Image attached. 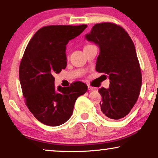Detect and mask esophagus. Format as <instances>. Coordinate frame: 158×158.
<instances>
[{
	"instance_id": "obj_1",
	"label": "esophagus",
	"mask_w": 158,
	"mask_h": 158,
	"mask_svg": "<svg viewBox=\"0 0 158 158\" xmlns=\"http://www.w3.org/2000/svg\"><path fill=\"white\" fill-rule=\"evenodd\" d=\"M88 89H89V91H94V87L91 86V85H88Z\"/></svg>"
}]
</instances>
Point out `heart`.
Here are the masks:
<instances>
[{"label":"heart","instance_id":"obj_1","mask_svg":"<svg viewBox=\"0 0 158 158\" xmlns=\"http://www.w3.org/2000/svg\"><path fill=\"white\" fill-rule=\"evenodd\" d=\"M88 45H90V44H88ZM88 45H85V46H88Z\"/></svg>","mask_w":158,"mask_h":158}]
</instances>
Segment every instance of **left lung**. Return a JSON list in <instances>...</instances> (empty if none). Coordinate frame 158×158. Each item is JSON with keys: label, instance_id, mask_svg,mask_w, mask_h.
<instances>
[{"label": "left lung", "instance_id": "8db88e82", "mask_svg": "<svg viewBox=\"0 0 158 158\" xmlns=\"http://www.w3.org/2000/svg\"><path fill=\"white\" fill-rule=\"evenodd\" d=\"M85 39L100 48L96 70L110 80L108 89H99L101 111L111 119L125 117L137 102L142 83L133 40L122 27L112 23L95 24Z\"/></svg>", "mask_w": 158, "mask_h": 158}]
</instances>
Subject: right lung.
Listing matches in <instances>:
<instances>
[{
    "label": "right lung",
    "instance_id": "add662e5",
    "mask_svg": "<svg viewBox=\"0 0 158 158\" xmlns=\"http://www.w3.org/2000/svg\"><path fill=\"white\" fill-rule=\"evenodd\" d=\"M87 25H48L31 38L19 64V77L25 104L34 117L46 125L58 126L71 117L77 97L88 86L76 81L68 87L54 85V75L67 67L66 45Z\"/></svg>",
    "mask_w": 158,
    "mask_h": 158
}]
</instances>
